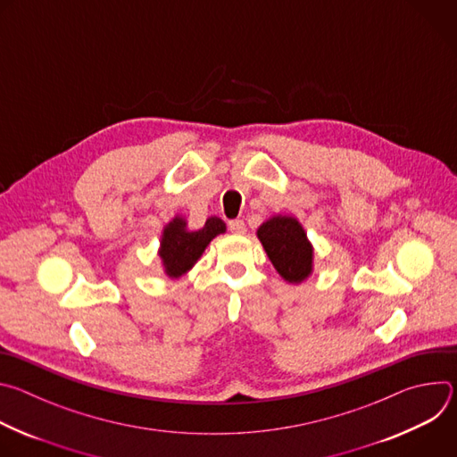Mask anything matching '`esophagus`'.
I'll return each mask as SVG.
<instances>
[{
    "label": "esophagus",
    "instance_id": "obj_1",
    "mask_svg": "<svg viewBox=\"0 0 457 457\" xmlns=\"http://www.w3.org/2000/svg\"><path fill=\"white\" fill-rule=\"evenodd\" d=\"M228 226H229V231L235 233V235H244V233H245V224H244V220L235 219V220H229Z\"/></svg>",
    "mask_w": 457,
    "mask_h": 457
}]
</instances>
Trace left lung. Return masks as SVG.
<instances>
[{"label": "left lung", "instance_id": "8db88e82", "mask_svg": "<svg viewBox=\"0 0 457 457\" xmlns=\"http://www.w3.org/2000/svg\"><path fill=\"white\" fill-rule=\"evenodd\" d=\"M256 237L286 282L300 284L312 273V245L295 217H271L258 228Z\"/></svg>", "mask_w": 457, "mask_h": 457}]
</instances>
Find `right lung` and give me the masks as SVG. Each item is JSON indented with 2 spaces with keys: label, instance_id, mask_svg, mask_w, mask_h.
<instances>
[{
  "label": "right lung",
  "instance_id": "add662e5",
  "mask_svg": "<svg viewBox=\"0 0 457 457\" xmlns=\"http://www.w3.org/2000/svg\"><path fill=\"white\" fill-rule=\"evenodd\" d=\"M226 231V224L219 217H210L204 228L187 231L186 220L175 217L162 231L159 256L162 260L164 273L170 278H179L187 273L195 262L203 256L208 244Z\"/></svg>",
  "mask_w": 457,
  "mask_h": 457
}]
</instances>
